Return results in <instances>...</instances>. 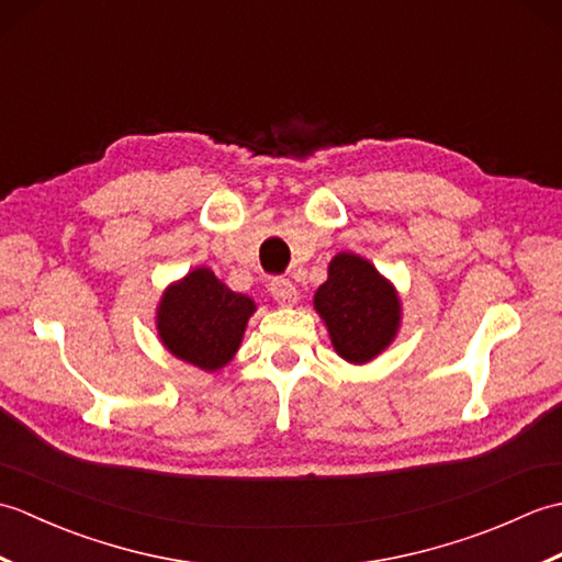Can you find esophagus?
Returning a JSON list of instances; mask_svg holds the SVG:
<instances>
[{"mask_svg":"<svg viewBox=\"0 0 562 562\" xmlns=\"http://www.w3.org/2000/svg\"><path fill=\"white\" fill-rule=\"evenodd\" d=\"M270 294L274 296V302H278L280 306H294L296 300H300V294H296V288L284 278H274L270 282Z\"/></svg>","mask_w":562,"mask_h":562,"instance_id":"obj_1","label":"esophagus"}]
</instances>
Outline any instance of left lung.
<instances>
[{"mask_svg": "<svg viewBox=\"0 0 562 562\" xmlns=\"http://www.w3.org/2000/svg\"><path fill=\"white\" fill-rule=\"evenodd\" d=\"M314 308L324 318L333 348L352 364L384 352L401 326L396 288L355 254L330 260L328 280L314 294Z\"/></svg>", "mask_w": 562, "mask_h": 562, "instance_id": "left-lung-1", "label": "left lung"}]
</instances>
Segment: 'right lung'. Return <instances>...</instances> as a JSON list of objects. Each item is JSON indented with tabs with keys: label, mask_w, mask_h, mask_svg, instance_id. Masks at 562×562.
I'll return each mask as SVG.
<instances>
[{
	"label": "right lung",
	"mask_w": 562,
	"mask_h": 562,
	"mask_svg": "<svg viewBox=\"0 0 562 562\" xmlns=\"http://www.w3.org/2000/svg\"><path fill=\"white\" fill-rule=\"evenodd\" d=\"M254 312L250 296L232 292L210 268H195L161 294L157 330L178 360L217 372L232 362Z\"/></svg>",
	"instance_id": "obj_1"
}]
</instances>
